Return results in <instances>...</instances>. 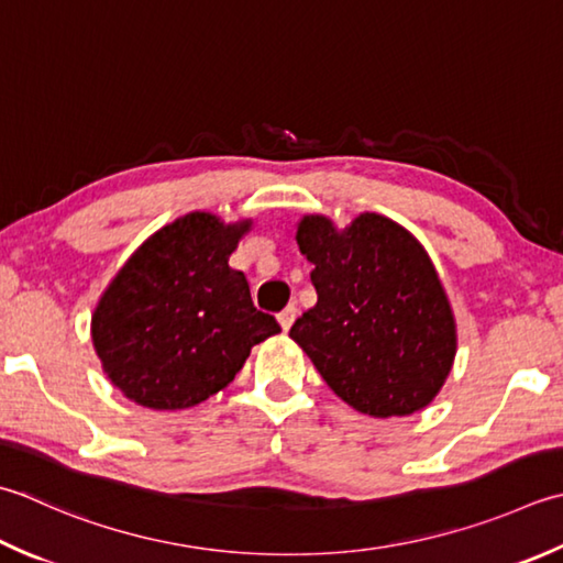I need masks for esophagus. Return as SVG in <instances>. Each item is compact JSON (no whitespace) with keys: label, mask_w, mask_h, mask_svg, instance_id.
I'll return each instance as SVG.
<instances>
[{"label":"esophagus","mask_w":563,"mask_h":563,"mask_svg":"<svg viewBox=\"0 0 563 563\" xmlns=\"http://www.w3.org/2000/svg\"><path fill=\"white\" fill-rule=\"evenodd\" d=\"M295 317H297V307H295V305H288V307H285V310L278 314V322H280V327H283V332H288V329L292 327Z\"/></svg>","instance_id":"1"}]
</instances>
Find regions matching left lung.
Listing matches in <instances>:
<instances>
[{"label":"left lung","instance_id":"8db88e82","mask_svg":"<svg viewBox=\"0 0 563 563\" xmlns=\"http://www.w3.org/2000/svg\"><path fill=\"white\" fill-rule=\"evenodd\" d=\"M297 246L312 263L317 305L290 329L341 400L405 417L437 398L454 366L456 322L432 258L410 231L366 212L346 229L307 214Z\"/></svg>","mask_w":563,"mask_h":563}]
</instances>
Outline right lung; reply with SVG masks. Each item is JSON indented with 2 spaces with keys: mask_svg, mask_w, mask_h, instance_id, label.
<instances>
[{
  "mask_svg": "<svg viewBox=\"0 0 563 563\" xmlns=\"http://www.w3.org/2000/svg\"><path fill=\"white\" fill-rule=\"evenodd\" d=\"M251 219L190 212L131 253L92 312L107 378L136 405L185 410L234 380L251 349L280 332L229 266Z\"/></svg>",
  "mask_w": 563,
  "mask_h": 563,
  "instance_id": "right-lung-1",
  "label": "right lung"
}]
</instances>
